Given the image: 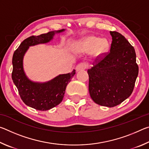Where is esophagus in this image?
I'll list each match as a JSON object with an SVG mask.
<instances>
[{
  "label": "esophagus",
  "mask_w": 149,
  "mask_h": 149,
  "mask_svg": "<svg viewBox=\"0 0 149 149\" xmlns=\"http://www.w3.org/2000/svg\"><path fill=\"white\" fill-rule=\"evenodd\" d=\"M87 65L86 64H85V63L81 62L77 65L76 68H75V69H76L77 71H80V70H85L87 68Z\"/></svg>",
  "instance_id": "34e87169"
}]
</instances>
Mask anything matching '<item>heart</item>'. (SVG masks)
Masks as SVG:
<instances>
[{
    "label": "heart",
    "mask_w": 149,
    "mask_h": 149,
    "mask_svg": "<svg viewBox=\"0 0 149 149\" xmlns=\"http://www.w3.org/2000/svg\"><path fill=\"white\" fill-rule=\"evenodd\" d=\"M108 47V42L107 39H100L95 36H89L84 39L80 43V48L83 51L91 52L100 56L107 51Z\"/></svg>",
    "instance_id": "obj_1"
}]
</instances>
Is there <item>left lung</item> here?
<instances>
[{
	"label": "left lung",
	"instance_id": "left-lung-1",
	"mask_svg": "<svg viewBox=\"0 0 149 149\" xmlns=\"http://www.w3.org/2000/svg\"><path fill=\"white\" fill-rule=\"evenodd\" d=\"M110 52L95 60L87 70L91 99L100 106L114 107L127 99L134 89L139 67L133 47L122 34L110 31Z\"/></svg>",
	"mask_w": 149,
	"mask_h": 149
}]
</instances>
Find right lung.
<instances>
[{
    "mask_svg": "<svg viewBox=\"0 0 149 149\" xmlns=\"http://www.w3.org/2000/svg\"><path fill=\"white\" fill-rule=\"evenodd\" d=\"M64 30L63 29L50 31L37 36L32 35L20 44L13 54L12 78L14 84L25 104L37 110H50L62 101L65 88L75 75V70H74L71 73L66 74H60L45 83L33 82L27 78L24 72V56L29 47L47 43L53 39L55 33L62 32Z\"/></svg>",
    "mask_w": 149,
    "mask_h": 149,
    "instance_id": "add662e5",
    "label": "right lung"
}]
</instances>
